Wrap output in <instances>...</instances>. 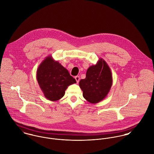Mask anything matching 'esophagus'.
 I'll return each mask as SVG.
<instances>
[{"label":"esophagus","mask_w":154,"mask_h":154,"mask_svg":"<svg viewBox=\"0 0 154 154\" xmlns=\"http://www.w3.org/2000/svg\"><path fill=\"white\" fill-rule=\"evenodd\" d=\"M75 79L77 83H79V81H80V77L79 76H75Z\"/></svg>","instance_id":"34e87169"}]
</instances>
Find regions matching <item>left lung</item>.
<instances>
[{
  "label": "left lung",
  "mask_w": 154,
  "mask_h": 154,
  "mask_svg": "<svg viewBox=\"0 0 154 154\" xmlns=\"http://www.w3.org/2000/svg\"><path fill=\"white\" fill-rule=\"evenodd\" d=\"M112 85L111 69L102 58L88 69L86 78L79 82L83 97L91 103H97L104 99L109 92Z\"/></svg>",
  "instance_id": "1"
}]
</instances>
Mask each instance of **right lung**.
Segmentation results:
<instances>
[{
    "label": "right lung",
    "mask_w": 154,
    "mask_h": 154,
    "mask_svg": "<svg viewBox=\"0 0 154 154\" xmlns=\"http://www.w3.org/2000/svg\"><path fill=\"white\" fill-rule=\"evenodd\" d=\"M36 78L45 97L51 101L61 99L67 88L76 83L68 71L51 55L45 58L39 65Z\"/></svg>",
    "instance_id": "right-lung-1"
}]
</instances>
